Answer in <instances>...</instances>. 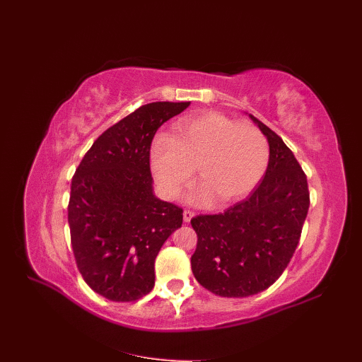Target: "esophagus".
<instances>
[{
	"label": "esophagus",
	"mask_w": 362,
	"mask_h": 362,
	"mask_svg": "<svg viewBox=\"0 0 362 362\" xmlns=\"http://www.w3.org/2000/svg\"><path fill=\"white\" fill-rule=\"evenodd\" d=\"M192 216H194V211L192 210H185L183 211V221L185 222H189L192 219Z\"/></svg>",
	"instance_id": "1"
}]
</instances>
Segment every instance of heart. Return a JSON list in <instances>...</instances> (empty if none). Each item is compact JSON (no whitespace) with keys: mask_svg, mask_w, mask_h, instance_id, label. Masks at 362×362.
<instances>
[{"mask_svg":"<svg viewBox=\"0 0 362 362\" xmlns=\"http://www.w3.org/2000/svg\"><path fill=\"white\" fill-rule=\"evenodd\" d=\"M174 137L160 134L152 144L151 164L160 192L176 198L194 180L203 183L191 199L226 206L246 197L269 164V141L252 124L204 112L176 124Z\"/></svg>","mask_w":362,"mask_h":362,"instance_id":"heart-1","label":"heart"}]
</instances>
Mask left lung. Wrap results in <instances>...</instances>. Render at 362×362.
Segmentation results:
<instances>
[{"label": "left lung", "mask_w": 362, "mask_h": 362, "mask_svg": "<svg viewBox=\"0 0 362 362\" xmlns=\"http://www.w3.org/2000/svg\"><path fill=\"white\" fill-rule=\"evenodd\" d=\"M270 144L265 176L252 194L223 213L191 219L198 284L221 297H249L272 286L297 249L309 211L305 173L274 131L252 116Z\"/></svg>", "instance_id": "1"}]
</instances>
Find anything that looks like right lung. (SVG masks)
<instances>
[{"instance_id":"add662e5","label":"right lung","mask_w":362,"mask_h":362,"mask_svg":"<svg viewBox=\"0 0 362 362\" xmlns=\"http://www.w3.org/2000/svg\"><path fill=\"white\" fill-rule=\"evenodd\" d=\"M186 103L144 104L105 129L71 180L69 225L77 269L92 291L136 301L155 285L160 246L182 226L183 210L152 192L151 144Z\"/></svg>"}]
</instances>
